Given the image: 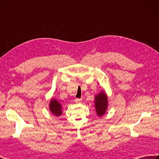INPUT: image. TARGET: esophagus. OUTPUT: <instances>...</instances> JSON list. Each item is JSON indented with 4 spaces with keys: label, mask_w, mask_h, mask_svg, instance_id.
Listing matches in <instances>:
<instances>
[{
    "label": "esophagus",
    "mask_w": 159,
    "mask_h": 159,
    "mask_svg": "<svg viewBox=\"0 0 159 159\" xmlns=\"http://www.w3.org/2000/svg\"><path fill=\"white\" fill-rule=\"evenodd\" d=\"M82 101V98H76L75 99V102H80Z\"/></svg>",
    "instance_id": "34e87169"
}]
</instances>
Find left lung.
<instances>
[{"label":"left lung","instance_id":"8db88e82","mask_svg":"<svg viewBox=\"0 0 159 159\" xmlns=\"http://www.w3.org/2000/svg\"><path fill=\"white\" fill-rule=\"evenodd\" d=\"M95 107L98 116H102L107 112L108 97L105 91H101L95 97Z\"/></svg>","mask_w":159,"mask_h":159}]
</instances>
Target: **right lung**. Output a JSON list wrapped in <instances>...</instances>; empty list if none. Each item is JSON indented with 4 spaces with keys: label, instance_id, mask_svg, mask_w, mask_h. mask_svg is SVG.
<instances>
[{
    "label": "right lung",
    "instance_id": "right-lung-1",
    "mask_svg": "<svg viewBox=\"0 0 159 159\" xmlns=\"http://www.w3.org/2000/svg\"><path fill=\"white\" fill-rule=\"evenodd\" d=\"M49 109H50L51 113H52V114H54V116H61L62 114V107L61 103H59L58 101H57L56 99H54V98H52L50 101Z\"/></svg>",
    "mask_w": 159,
    "mask_h": 159
}]
</instances>
